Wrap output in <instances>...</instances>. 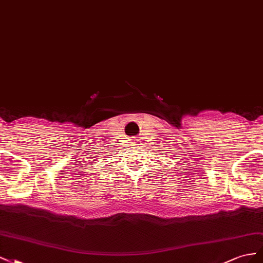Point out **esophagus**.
Returning a JSON list of instances; mask_svg holds the SVG:
<instances>
[{"mask_svg":"<svg viewBox=\"0 0 263 263\" xmlns=\"http://www.w3.org/2000/svg\"><path fill=\"white\" fill-rule=\"evenodd\" d=\"M129 140L131 141V143H134V144H136L137 142L139 141V138H133V137H131V138H129Z\"/></svg>","mask_w":263,"mask_h":263,"instance_id":"34e87169","label":"esophagus"}]
</instances>
